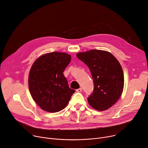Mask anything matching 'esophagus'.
<instances>
[{"label":"esophagus","mask_w":148,"mask_h":148,"mask_svg":"<svg viewBox=\"0 0 148 148\" xmlns=\"http://www.w3.org/2000/svg\"><path fill=\"white\" fill-rule=\"evenodd\" d=\"M82 89L81 88H79V89H77L76 90V91L77 92H80L82 91Z\"/></svg>","instance_id":"obj_1"}]
</instances>
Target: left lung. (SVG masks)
<instances>
[{
  "instance_id": "8db88e82",
  "label": "left lung",
  "mask_w": 148,
  "mask_h": 148,
  "mask_svg": "<svg viewBox=\"0 0 148 148\" xmlns=\"http://www.w3.org/2000/svg\"><path fill=\"white\" fill-rule=\"evenodd\" d=\"M77 58L86 64L91 73L94 88L88 98L89 105L98 111L108 109L116 104L123 92L122 67L111 53L99 50L78 53Z\"/></svg>"
}]
</instances>
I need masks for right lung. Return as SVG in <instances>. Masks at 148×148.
Instances as JSON below:
<instances>
[{
  "label": "right lung",
  "mask_w": 148,
  "mask_h": 148,
  "mask_svg": "<svg viewBox=\"0 0 148 148\" xmlns=\"http://www.w3.org/2000/svg\"><path fill=\"white\" fill-rule=\"evenodd\" d=\"M71 60L69 54L54 51L43 54L33 63L28 77L29 90L42 110L50 112L62 110L75 92L63 73Z\"/></svg>",
  "instance_id": "1"
}]
</instances>
